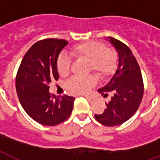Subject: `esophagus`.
<instances>
[{
    "label": "esophagus",
    "instance_id": "34e87169",
    "mask_svg": "<svg viewBox=\"0 0 160 160\" xmlns=\"http://www.w3.org/2000/svg\"><path fill=\"white\" fill-rule=\"evenodd\" d=\"M84 96H85V98H86V99H88V100H92V98L90 97V95H84Z\"/></svg>",
    "mask_w": 160,
    "mask_h": 160
}]
</instances>
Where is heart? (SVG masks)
Returning <instances> with one entry per match:
<instances>
[{"instance_id": "b5f03b06", "label": "heart", "mask_w": 160, "mask_h": 160, "mask_svg": "<svg viewBox=\"0 0 160 160\" xmlns=\"http://www.w3.org/2000/svg\"><path fill=\"white\" fill-rule=\"evenodd\" d=\"M70 53L76 59L87 60L89 71L94 72L101 78L109 76L116 67L117 55L111 48L105 47L100 41H89L77 44L70 49ZM71 60L65 55H60L56 60V69L60 76H66L70 70ZM95 78L90 75L85 77L71 78L65 87L73 94H84L95 84Z\"/></svg>"}]
</instances>
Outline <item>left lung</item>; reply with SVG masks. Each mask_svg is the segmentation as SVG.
Segmentation results:
<instances>
[{
	"label": "left lung",
	"instance_id": "obj_1",
	"mask_svg": "<svg viewBox=\"0 0 160 160\" xmlns=\"http://www.w3.org/2000/svg\"><path fill=\"white\" fill-rule=\"evenodd\" d=\"M119 54L118 68L109 82L98 91L104 96L112 93L102 114L95 119L105 126H116L130 119L139 109L144 95V82L136 59L130 49L119 40L109 37Z\"/></svg>",
	"mask_w": 160,
	"mask_h": 160
}]
</instances>
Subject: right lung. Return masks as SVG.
Masks as SVG:
<instances>
[{
    "label": "right lung",
    "instance_id": "add662e5",
    "mask_svg": "<svg viewBox=\"0 0 160 160\" xmlns=\"http://www.w3.org/2000/svg\"><path fill=\"white\" fill-rule=\"evenodd\" d=\"M68 41L45 39L34 44L21 60L16 77V93L25 111L40 124L53 126L69 118L75 97H56L49 92L51 80H58L56 60Z\"/></svg>",
    "mask_w": 160,
    "mask_h": 160
}]
</instances>
